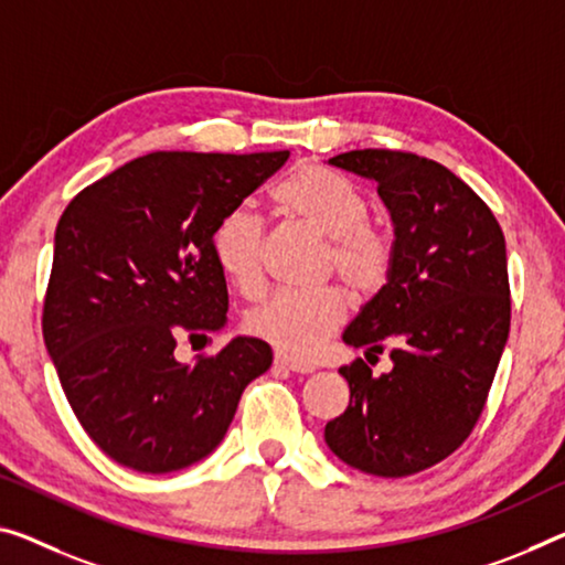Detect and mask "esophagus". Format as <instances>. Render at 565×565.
<instances>
[{
	"mask_svg": "<svg viewBox=\"0 0 565 565\" xmlns=\"http://www.w3.org/2000/svg\"><path fill=\"white\" fill-rule=\"evenodd\" d=\"M275 366L277 369H288V371H295V373H312V371H316V366H312V363L295 361V359H288V355H282V353L275 355Z\"/></svg>",
	"mask_w": 565,
	"mask_h": 565,
	"instance_id": "esophagus-1",
	"label": "esophagus"
}]
</instances>
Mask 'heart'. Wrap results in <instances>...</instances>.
I'll return each mask as SVG.
<instances>
[{
    "mask_svg": "<svg viewBox=\"0 0 565 565\" xmlns=\"http://www.w3.org/2000/svg\"><path fill=\"white\" fill-rule=\"evenodd\" d=\"M275 212L326 239L323 273H335L353 295L384 288L396 263V237L369 220V199L320 163H298L270 192ZM214 257L222 273L245 298H257L265 285V224L249 210H232L214 230ZM345 316V295L335 285L302 292H277L249 312L247 328L277 351L308 359Z\"/></svg>",
    "mask_w": 565,
    "mask_h": 565,
    "instance_id": "1",
    "label": "heart"
}]
</instances>
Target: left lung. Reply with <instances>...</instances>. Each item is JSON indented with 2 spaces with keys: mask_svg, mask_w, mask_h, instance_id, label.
<instances>
[{
  "mask_svg": "<svg viewBox=\"0 0 565 565\" xmlns=\"http://www.w3.org/2000/svg\"><path fill=\"white\" fill-rule=\"evenodd\" d=\"M328 163L376 181L396 263L343 331L366 359L388 351L394 369H338L351 398L326 424V445L361 472L409 477L452 455L488 402L510 333L505 237L490 206L424 156L363 149Z\"/></svg>",
  "mask_w": 565,
  "mask_h": 565,
  "instance_id": "obj_1",
  "label": "left lung"
}]
</instances>
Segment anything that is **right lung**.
I'll list each match as a JSON object with an SVG mask.
<instances>
[{
    "label": "right lung",
    "mask_w": 565,
    "mask_h": 565,
    "mask_svg": "<svg viewBox=\"0 0 565 565\" xmlns=\"http://www.w3.org/2000/svg\"><path fill=\"white\" fill-rule=\"evenodd\" d=\"M290 151H153L85 186L55 230L42 335L88 437L118 465L163 475L220 445L249 381L273 363L259 338L179 363V341L227 323L214 230Z\"/></svg>",
    "instance_id": "right-lung-1"
}]
</instances>
